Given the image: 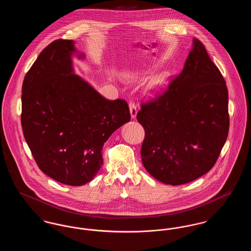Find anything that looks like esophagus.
Listing matches in <instances>:
<instances>
[{
  "label": "esophagus",
  "instance_id": "1",
  "mask_svg": "<svg viewBox=\"0 0 251 251\" xmlns=\"http://www.w3.org/2000/svg\"><path fill=\"white\" fill-rule=\"evenodd\" d=\"M129 107H130V113H131V119H135L136 114H137V108L133 101L129 102Z\"/></svg>",
  "mask_w": 251,
  "mask_h": 251
}]
</instances>
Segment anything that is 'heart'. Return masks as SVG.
<instances>
[{
  "instance_id": "obj_1",
  "label": "heart",
  "mask_w": 251,
  "mask_h": 251,
  "mask_svg": "<svg viewBox=\"0 0 251 251\" xmlns=\"http://www.w3.org/2000/svg\"><path fill=\"white\" fill-rule=\"evenodd\" d=\"M136 75H131V78H136ZM167 84V75L161 74L154 77L149 84L150 90L152 92H159Z\"/></svg>"
}]
</instances>
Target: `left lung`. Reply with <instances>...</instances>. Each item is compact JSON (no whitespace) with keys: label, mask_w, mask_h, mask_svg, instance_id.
Wrapping results in <instances>:
<instances>
[{"label":"left lung","mask_w":251,"mask_h":251,"mask_svg":"<svg viewBox=\"0 0 251 251\" xmlns=\"http://www.w3.org/2000/svg\"><path fill=\"white\" fill-rule=\"evenodd\" d=\"M227 104L226 82L195 38L181 72L137 113L148 172L166 184L179 185L212 169L227 140Z\"/></svg>","instance_id":"1"}]
</instances>
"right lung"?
Instances as JSON below:
<instances>
[{
    "mask_svg": "<svg viewBox=\"0 0 251 251\" xmlns=\"http://www.w3.org/2000/svg\"><path fill=\"white\" fill-rule=\"evenodd\" d=\"M74 51L72 40L56 39L40 52L24 77L21 120L40 170L80 186L94 179L103 144L131 114L126 100H108L73 74Z\"/></svg>",
    "mask_w": 251,
    "mask_h": 251,
    "instance_id": "add662e5",
    "label": "right lung"
}]
</instances>
